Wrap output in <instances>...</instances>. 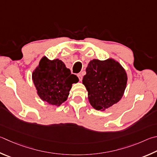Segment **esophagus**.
Returning <instances> with one entry per match:
<instances>
[{
	"instance_id": "obj_1",
	"label": "esophagus",
	"mask_w": 157,
	"mask_h": 157,
	"mask_svg": "<svg viewBox=\"0 0 157 157\" xmlns=\"http://www.w3.org/2000/svg\"><path fill=\"white\" fill-rule=\"evenodd\" d=\"M78 78L79 79V81H82V78H83V75H82V74H81V73L78 74Z\"/></svg>"
}]
</instances>
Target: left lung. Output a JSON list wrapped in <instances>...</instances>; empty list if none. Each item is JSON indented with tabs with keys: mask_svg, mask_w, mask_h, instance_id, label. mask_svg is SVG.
I'll list each match as a JSON object with an SVG mask.
<instances>
[{
	"mask_svg": "<svg viewBox=\"0 0 157 157\" xmlns=\"http://www.w3.org/2000/svg\"><path fill=\"white\" fill-rule=\"evenodd\" d=\"M82 79L88 99L95 110L104 111L121 100L126 88V70L113 58L93 59L86 69Z\"/></svg>",
	"mask_w": 157,
	"mask_h": 157,
	"instance_id": "1",
	"label": "left lung"
}]
</instances>
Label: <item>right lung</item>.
<instances>
[{
  "label": "right lung",
  "instance_id": "right-lung-1",
  "mask_svg": "<svg viewBox=\"0 0 157 157\" xmlns=\"http://www.w3.org/2000/svg\"><path fill=\"white\" fill-rule=\"evenodd\" d=\"M32 80L36 93L42 101L59 106L67 101L72 84L78 82L79 79L71 74L60 59L51 60L43 56L33 71Z\"/></svg>",
  "mask_w": 157,
  "mask_h": 157
}]
</instances>
